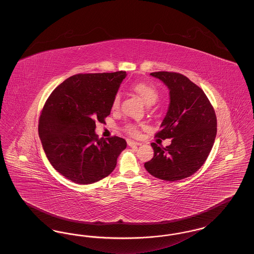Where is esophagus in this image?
I'll return each instance as SVG.
<instances>
[{
	"label": "esophagus",
	"mask_w": 254,
	"mask_h": 254,
	"mask_svg": "<svg viewBox=\"0 0 254 254\" xmlns=\"http://www.w3.org/2000/svg\"><path fill=\"white\" fill-rule=\"evenodd\" d=\"M127 145L132 147V146H137V145H140L141 144H140V143H138V142H134V141H131V140H128V141H127Z\"/></svg>",
	"instance_id": "1"
}]
</instances>
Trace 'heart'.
<instances>
[{"label":"heart","instance_id":"heart-1","mask_svg":"<svg viewBox=\"0 0 254 254\" xmlns=\"http://www.w3.org/2000/svg\"><path fill=\"white\" fill-rule=\"evenodd\" d=\"M133 90L142 98V100L145 102L147 106L153 105L157 101L159 93L157 88L152 85L145 84V83H138L133 85ZM120 104V94L117 93L112 101V109H116L119 107ZM126 131L136 135L138 133V127L135 125H127L126 127Z\"/></svg>","mask_w":254,"mask_h":254}]
</instances>
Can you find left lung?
<instances>
[{
  "instance_id": "8db88e82",
  "label": "left lung",
  "mask_w": 254,
  "mask_h": 254,
  "mask_svg": "<svg viewBox=\"0 0 254 254\" xmlns=\"http://www.w3.org/2000/svg\"><path fill=\"white\" fill-rule=\"evenodd\" d=\"M169 90V105L156 136L172 138L166 148L152 143L153 158L145 163L152 176L165 181L190 177L208 156L217 133L214 109L204 91L180 73H150Z\"/></svg>"
}]
</instances>
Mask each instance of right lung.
Instances as JSON below:
<instances>
[{
    "label": "right lung",
    "mask_w": 254,
    "mask_h": 254,
    "mask_svg": "<svg viewBox=\"0 0 254 254\" xmlns=\"http://www.w3.org/2000/svg\"><path fill=\"white\" fill-rule=\"evenodd\" d=\"M126 71L77 74L49 97L39 120V136L51 166L80 185L100 181L114 170L125 139H99L95 122L110 114Z\"/></svg>",
    "instance_id": "1"
}]
</instances>
